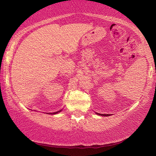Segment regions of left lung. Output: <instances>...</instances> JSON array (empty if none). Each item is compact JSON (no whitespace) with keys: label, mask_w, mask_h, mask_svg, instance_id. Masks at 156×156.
I'll return each instance as SVG.
<instances>
[{"label":"left lung","mask_w":156,"mask_h":156,"mask_svg":"<svg viewBox=\"0 0 156 156\" xmlns=\"http://www.w3.org/2000/svg\"><path fill=\"white\" fill-rule=\"evenodd\" d=\"M97 115H101V116H105H105H107V117H108V116H110L111 115H108V114H107V115H106V114H100V113H97Z\"/></svg>","instance_id":"8db88e82"}]
</instances>
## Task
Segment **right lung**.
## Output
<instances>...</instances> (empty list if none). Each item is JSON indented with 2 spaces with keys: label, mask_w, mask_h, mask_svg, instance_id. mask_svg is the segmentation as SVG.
Segmentation results:
<instances>
[{
  "label": "right lung",
  "mask_w": 156,
  "mask_h": 156,
  "mask_svg": "<svg viewBox=\"0 0 156 156\" xmlns=\"http://www.w3.org/2000/svg\"><path fill=\"white\" fill-rule=\"evenodd\" d=\"M62 110H60V111H57V112H54V113H51H51H49V114H56V113H58V112H60Z\"/></svg>",
  "instance_id": "right-lung-1"
}]
</instances>
